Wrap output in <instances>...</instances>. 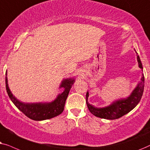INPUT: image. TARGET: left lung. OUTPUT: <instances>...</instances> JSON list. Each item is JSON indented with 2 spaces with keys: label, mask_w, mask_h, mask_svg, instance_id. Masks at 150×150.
I'll use <instances>...</instances> for the list:
<instances>
[{
  "label": "left lung",
  "mask_w": 150,
  "mask_h": 150,
  "mask_svg": "<svg viewBox=\"0 0 150 150\" xmlns=\"http://www.w3.org/2000/svg\"><path fill=\"white\" fill-rule=\"evenodd\" d=\"M136 53H137V51H136ZM137 56L139 67L141 69V71H143L142 64H141L140 57L138 55L137 53ZM144 75L142 73L141 81L137 83V86L135 87V88L133 90L128 97L126 98H121L114 101L109 105L103 108L95 107L92 104H90L88 101L89 93L88 91H87L86 95L87 106L90 112L95 117H99L101 119H109V120L119 119L123 117V115L129 112L132 110H133L138 105L141 97H142L143 91H144Z\"/></svg>",
  "instance_id": "obj_1"
}]
</instances>
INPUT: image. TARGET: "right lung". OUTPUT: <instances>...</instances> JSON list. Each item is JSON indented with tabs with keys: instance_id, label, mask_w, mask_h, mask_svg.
Listing matches in <instances>:
<instances>
[{
	"instance_id": "add662e5",
	"label": "right lung",
	"mask_w": 150,
	"mask_h": 150,
	"mask_svg": "<svg viewBox=\"0 0 150 150\" xmlns=\"http://www.w3.org/2000/svg\"><path fill=\"white\" fill-rule=\"evenodd\" d=\"M75 81V78L64 79L59 85V88H63L64 91L57 95V97L51 102L25 103L18 100L10 91L6 72L5 84L7 93L13 104L29 119L34 121H43L57 117L62 112L68 95L72 86Z\"/></svg>"
}]
</instances>
